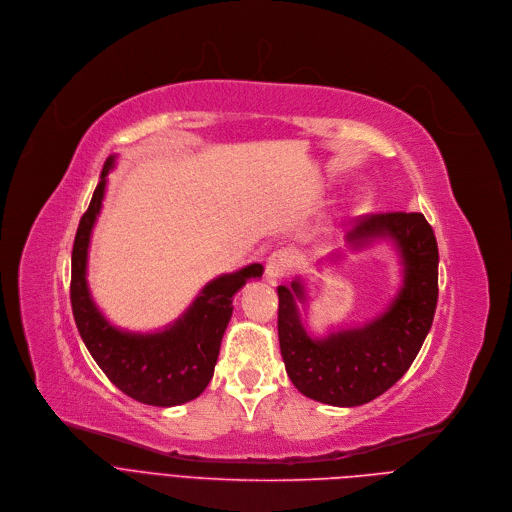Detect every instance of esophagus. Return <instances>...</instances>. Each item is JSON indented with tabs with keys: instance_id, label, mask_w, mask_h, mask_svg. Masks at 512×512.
Wrapping results in <instances>:
<instances>
[{
	"instance_id": "esophagus-1",
	"label": "esophagus",
	"mask_w": 512,
	"mask_h": 512,
	"mask_svg": "<svg viewBox=\"0 0 512 512\" xmlns=\"http://www.w3.org/2000/svg\"><path fill=\"white\" fill-rule=\"evenodd\" d=\"M292 253L286 249H277L269 255L267 263H265V277L267 282H277L280 277H284L290 269H292Z\"/></svg>"
}]
</instances>
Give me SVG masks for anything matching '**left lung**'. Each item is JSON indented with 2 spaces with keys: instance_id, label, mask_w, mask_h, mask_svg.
<instances>
[{
  "instance_id": "left-lung-1",
  "label": "left lung",
  "mask_w": 512,
  "mask_h": 512,
  "mask_svg": "<svg viewBox=\"0 0 512 512\" xmlns=\"http://www.w3.org/2000/svg\"><path fill=\"white\" fill-rule=\"evenodd\" d=\"M388 241L398 253L402 284L384 312L357 327L314 337L302 320L308 292L300 277L277 288V335L292 384L331 406H361L392 388L421 351L437 308L439 249L431 224L418 212L361 218L347 235V249L363 251ZM339 251L329 261L339 259Z\"/></svg>"
}]
</instances>
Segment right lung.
Returning <instances> with one entry per match:
<instances>
[{
    "label": "right lung",
    "mask_w": 512,
    "mask_h": 512,
    "mask_svg": "<svg viewBox=\"0 0 512 512\" xmlns=\"http://www.w3.org/2000/svg\"><path fill=\"white\" fill-rule=\"evenodd\" d=\"M116 155L108 157L100 183L81 216L71 255V306L87 351L126 396L151 406H179L198 398L214 376L222 335L232 316V298L263 275L261 263L222 273L208 282L177 320L161 331H124L104 316L87 286L91 232L102 212L108 173Z\"/></svg>",
    "instance_id": "add662e5"
}]
</instances>
